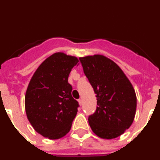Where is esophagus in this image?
I'll use <instances>...</instances> for the list:
<instances>
[{"label":"esophagus","mask_w":160,"mask_h":160,"mask_svg":"<svg viewBox=\"0 0 160 160\" xmlns=\"http://www.w3.org/2000/svg\"><path fill=\"white\" fill-rule=\"evenodd\" d=\"M78 103H79V105L82 106V101L81 98H79L78 99Z\"/></svg>","instance_id":"obj_1"}]
</instances>
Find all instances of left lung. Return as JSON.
Wrapping results in <instances>:
<instances>
[{"mask_svg":"<svg viewBox=\"0 0 160 160\" xmlns=\"http://www.w3.org/2000/svg\"><path fill=\"white\" fill-rule=\"evenodd\" d=\"M97 98L95 112L88 117L93 132L111 139L123 134L134 121L136 95L119 66L102 55L79 58Z\"/></svg>","mask_w":160,"mask_h":160,"instance_id":"obj_1","label":"left lung"}]
</instances>
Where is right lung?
Instances as JSON below:
<instances>
[{"mask_svg":"<svg viewBox=\"0 0 160 160\" xmlns=\"http://www.w3.org/2000/svg\"><path fill=\"white\" fill-rule=\"evenodd\" d=\"M77 58L56 53L37 69L28 86L25 107L29 122L42 136L58 139L71 128L79 104L72 97L68 77Z\"/></svg>","mask_w":160,"mask_h":160,"instance_id":"obj_1","label":"right lung"}]
</instances>
